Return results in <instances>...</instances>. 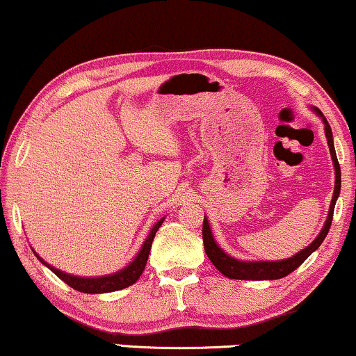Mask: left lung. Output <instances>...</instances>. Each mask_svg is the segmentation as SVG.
I'll return each mask as SVG.
<instances>
[{"label": "left lung", "instance_id": "1", "mask_svg": "<svg viewBox=\"0 0 356 356\" xmlns=\"http://www.w3.org/2000/svg\"><path fill=\"white\" fill-rule=\"evenodd\" d=\"M319 115H323L321 112L316 109ZM324 120V130H326V138H327V144H329V151H331L332 156V162L334 167H336V188H334V195H332V202H331V209H329V215L326 223H324V228L321 229L318 238L312 242L307 249H303L302 252H298L291 259L287 260H281V261H241L236 260L233 257L226 255L223 250L220 249L218 245L215 244V241L212 238V233H210V226L209 221L204 218V225H202V239H204V249L205 254L210 259V261L215 265V268H218V271L221 275H225L226 277H231V280H249V281H260V280H280V277H284L287 275H291L293 270H297L303 261H305L308 257H310L313 252H315L321 242L326 238V234L329 233V228H331L332 223V215H334V207H336V200L339 197V193H341V165H339L337 156H336V149H334V141H332V131L331 127L326 118L323 117Z\"/></svg>", "mask_w": 356, "mask_h": 356}]
</instances>
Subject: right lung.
Here are the masks:
<instances>
[{
  "label": "right lung",
  "instance_id": "right-lung-1",
  "mask_svg": "<svg viewBox=\"0 0 356 356\" xmlns=\"http://www.w3.org/2000/svg\"><path fill=\"white\" fill-rule=\"evenodd\" d=\"M162 221H163V218L154 225V228L151 229V233H149L147 239L144 241V244H143L140 254H138L136 259L133 260L131 264L125 268V270L114 273V275H111V276H104V277H76V276L67 275V273L56 270V268L46 264V261L41 259V257H38L37 254H35V255L38 257V260L41 261V264L48 266L56 276L60 277V280H63L65 284H69L72 289L85 292V293H104V292L120 291V289H125V287H128V286L135 284V282L140 280V276L143 275V271H144V266H146L149 252H151L154 236H156L157 229L161 228Z\"/></svg>",
  "mask_w": 356,
  "mask_h": 356
}]
</instances>
